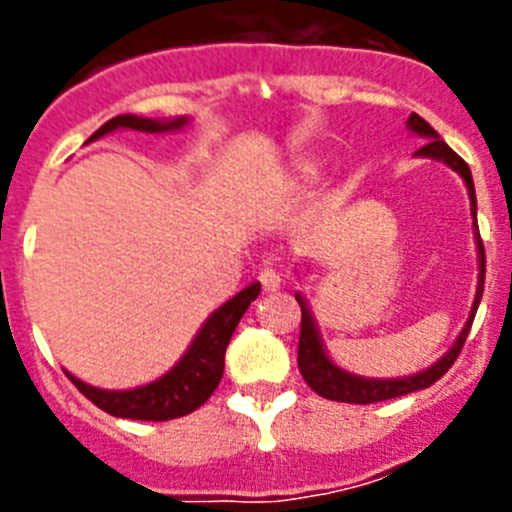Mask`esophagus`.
<instances>
[{"mask_svg": "<svg viewBox=\"0 0 512 512\" xmlns=\"http://www.w3.org/2000/svg\"><path fill=\"white\" fill-rule=\"evenodd\" d=\"M259 282L264 287V292H277V289H282V277H279L277 269H261Z\"/></svg>", "mask_w": 512, "mask_h": 512, "instance_id": "34e87169", "label": "esophagus"}]
</instances>
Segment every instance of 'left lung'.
<instances>
[{
  "mask_svg": "<svg viewBox=\"0 0 512 512\" xmlns=\"http://www.w3.org/2000/svg\"><path fill=\"white\" fill-rule=\"evenodd\" d=\"M408 130L418 138L425 140V146L415 151V156L420 158H433V161H441V164L449 166L451 171L464 179L469 192V205H472V220H474V243H477V266H479V277H477V295H474L472 310H469V318L461 328V333L456 336L454 346L446 351L438 361H433L428 369L423 372H415L410 377H392V379H377V377H359V374H351L346 369L330 359L328 351H325L323 336H320L318 320L312 315L310 305H307V297L302 292H295L297 302H300L302 310V325H300V348H297V364H300V374L305 377V382L310 384L312 390L318 392L325 400H336V402H356V405H369V402H382L392 400V397L410 395V392L425 390L431 387L433 382L449 372L451 364L459 356L461 346L467 341L469 328H472V320L477 315L479 300H482V289H485V246H482V238H479L477 228V194H474V182H472V171L464 164V158L456 156L446 143L441 140V135L428 125L420 115L408 117Z\"/></svg>",
  "mask_w": 512,
  "mask_h": 512,
  "instance_id": "1",
  "label": "left lung"
}]
</instances>
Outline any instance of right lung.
<instances>
[{
  "mask_svg": "<svg viewBox=\"0 0 512 512\" xmlns=\"http://www.w3.org/2000/svg\"><path fill=\"white\" fill-rule=\"evenodd\" d=\"M189 117H171V120H153V117L138 115H117L107 120L87 143L102 138L115 130H138V133H174L184 130L189 125ZM261 292V284L253 282L238 295L230 297L228 302L212 310L197 336L192 338L189 348L182 354V359L171 366L169 372L161 374L158 379L148 384H140L133 390H102L92 384L81 382L71 372L66 377L76 384V390L97 405L104 413L115 418L130 420H174L182 415L194 413L205 405L215 387L223 379L225 369V348H228L230 336L241 323L243 312L248 310Z\"/></svg>",
  "mask_w": 512,
  "mask_h": 512,
  "instance_id": "1",
  "label": "right lung"
}]
</instances>
